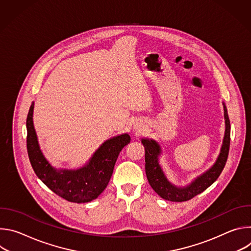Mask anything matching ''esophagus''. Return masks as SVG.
<instances>
[{"label":"esophagus","mask_w":251,"mask_h":251,"mask_svg":"<svg viewBox=\"0 0 251 251\" xmlns=\"http://www.w3.org/2000/svg\"><path fill=\"white\" fill-rule=\"evenodd\" d=\"M134 128H135L136 130H140V126H135Z\"/></svg>","instance_id":"obj_1"}]
</instances>
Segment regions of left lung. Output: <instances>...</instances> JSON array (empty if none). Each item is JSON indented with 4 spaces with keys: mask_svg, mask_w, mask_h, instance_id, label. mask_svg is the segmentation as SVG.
Wrapping results in <instances>:
<instances>
[{
    "mask_svg": "<svg viewBox=\"0 0 251 251\" xmlns=\"http://www.w3.org/2000/svg\"><path fill=\"white\" fill-rule=\"evenodd\" d=\"M223 105L225 111L226 131L220 154L216 162H214V164L208 170L194 178L189 185L185 187H177L168 180L159 161L162 154V148L159 143L149 138L141 139L142 144L145 148V170L148 182L152 189L162 199L171 201H189L206 190L220 176L226 166L230 144V122L227 114V109L224 102Z\"/></svg>",
    "mask_w": 251,
    "mask_h": 251,
    "instance_id": "8db88e82",
    "label": "left lung"
}]
</instances>
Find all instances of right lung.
Segmentation results:
<instances>
[{"label":"right lung","mask_w":251,"mask_h":251,"mask_svg":"<svg viewBox=\"0 0 251 251\" xmlns=\"http://www.w3.org/2000/svg\"><path fill=\"white\" fill-rule=\"evenodd\" d=\"M34 102L26 118V148L31 167L40 180L54 194L71 202H88L95 200L108 185L121 150L130 143L124 133L106 140L81 168L56 169L41 150L33 126Z\"/></svg>","instance_id":"add662e5"}]
</instances>
